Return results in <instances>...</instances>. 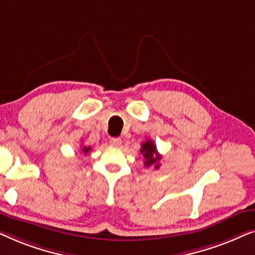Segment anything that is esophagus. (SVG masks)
<instances>
[{
  "label": "esophagus",
  "mask_w": 255,
  "mask_h": 255,
  "mask_svg": "<svg viewBox=\"0 0 255 255\" xmlns=\"http://www.w3.org/2000/svg\"><path fill=\"white\" fill-rule=\"evenodd\" d=\"M109 142L111 146H114V147H118V146L122 144V140L121 138H111Z\"/></svg>",
  "instance_id": "34e87169"
}]
</instances>
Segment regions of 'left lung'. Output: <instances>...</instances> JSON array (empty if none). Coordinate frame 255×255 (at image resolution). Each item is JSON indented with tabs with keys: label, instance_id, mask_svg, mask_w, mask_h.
I'll return each instance as SVG.
<instances>
[{
	"label": "left lung",
	"instance_id": "8db88e82",
	"mask_svg": "<svg viewBox=\"0 0 255 255\" xmlns=\"http://www.w3.org/2000/svg\"><path fill=\"white\" fill-rule=\"evenodd\" d=\"M140 153L145 159V167L154 166L155 169L159 168L161 155L158 153L156 146L154 145V142H153L151 139H147L145 142H142Z\"/></svg>",
	"mask_w": 255,
	"mask_h": 255
}]
</instances>
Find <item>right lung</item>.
<instances>
[{
	"label": "right lung",
	"instance_id": "right-lung-1",
	"mask_svg": "<svg viewBox=\"0 0 255 255\" xmlns=\"http://www.w3.org/2000/svg\"><path fill=\"white\" fill-rule=\"evenodd\" d=\"M90 149H92V147H90V146H83L82 147V152L85 153V154H87V153H88Z\"/></svg>",
	"mask_w": 255,
	"mask_h": 255
}]
</instances>
